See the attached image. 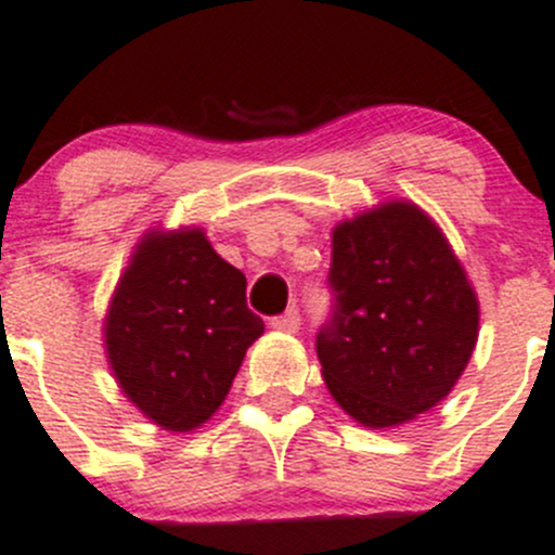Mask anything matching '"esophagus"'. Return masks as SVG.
I'll return each instance as SVG.
<instances>
[{
	"label": "esophagus",
	"instance_id": "esophagus-1",
	"mask_svg": "<svg viewBox=\"0 0 555 555\" xmlns=\"http://www.w3.org/2000/svg\"><path fill=\"white\" fill-rule=\"evenodd\" d=\"M271 325L276 327V331H284V333H295V331H298V327H300V311H298V306H289V309L284 311V314L273 317Z\"/></svg>",
	"mask_w": 555,
	"mask_h": 555
}]
</instances>
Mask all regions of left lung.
<instances>
[{
  "mask_svg": "<svg viewBox=\"0 0 555 555\" xmlns=\"http://www.w3.org/2000/svg\"><path fill=\"white\" fill-rule=\"evenodd\" d=\"M327 287L317 358L344 412L387 428L453 390L480 311L464 268L421 208L387 203L338 224Z\"/></svg>",
  "mask_w": 555,
  "mask_h": 555,
  "instance_id": "8db88e82",
  "label": "left lung"
}]
</instances>
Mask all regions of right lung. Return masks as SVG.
Instances as JSON below:
<instances>
[{"instance_id":"right-lung-1","label":"right lung","mask_w":555,"mask_h":555,"mask_svg":"<svg viewBox=\"0 0 555 555\" xmlns=\"http://www.w3.org/2000/svg\"><path fill=\"white\" fill-rule=\"evenodd\" d=\"M262 331L244 273L186 230L143 238L111 300L105 344L129 401L168 431H192L224 401Z\"/></svg>"}]
</instances>
